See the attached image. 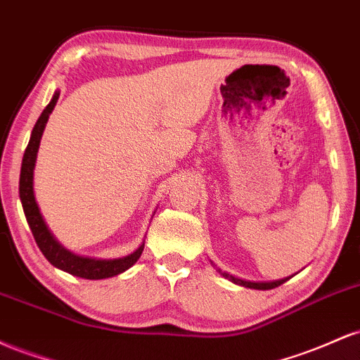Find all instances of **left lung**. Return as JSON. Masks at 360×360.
<instances>
[{"instance_id":"obj_1","label":"left lung","mask_w":360,"mask_h":360,"mask_svg":"<svg viewBox=\"0 0 360 360\" xmlns=\"http://www.w3.org/2000/svg\"><path fill=\"white\" fill-rule=\"evenodd\" d=\"M218 272L223 276V278H226L229 281H232V283L238 284V286H243V288H250V289H262V291H266V289H274L281 286L283 283H286L289 278H284V279H278V281H267V283H254V281H245V279H240V278H235L232 274H226V272H221L218 269Z\"/></svg>"}]
</instances>
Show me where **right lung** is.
<instances>
[{
    "mask_svg": "<svg viewBox=\"0 0 360 360\" xmlns=\"http://www.w3.org/2000/svg\"><path fill=\"white\" fill-rule=\"evenodd\" d=\"M59 91H56L52 96L51 103L45 106L39 120H37L34 130H32L30 142H28L27 148H25L23 160H22V171H20V200H22V206L25 217H27L28 226H30L34 238L42 250L45 259L56 266L57 269L69 272V274L77 276V278L84 279H106L113 278V276L122 274L127 269H130L135 262L142 255L143 245L146 240L139 245L137 250L131 254L125 255L120 259H93L84 257V255H77L74 252L65 249L62 243L53 237L51 229L45 223L42 213H40L39 205H37L35 193H34V171L37 162V154H39L40 139H42L45 125H47L49 115L52 113L53 106H56L57 100H59Z\"/></svg>",
    "mask_w": 360,
    "mask_h": 360,
    "instance_id": "obj_1",
    "label": "right lung"
}]
</instances>
